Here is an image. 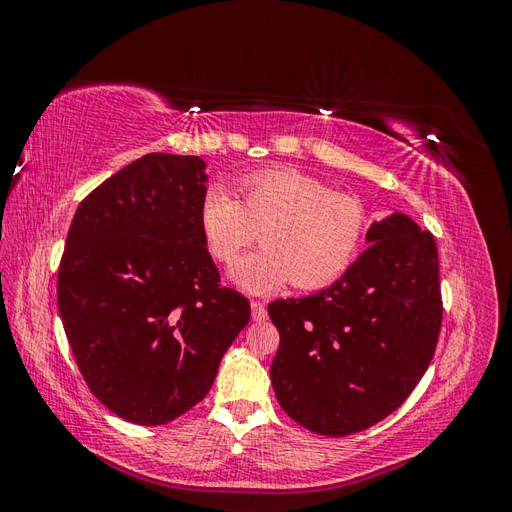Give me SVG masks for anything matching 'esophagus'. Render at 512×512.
I'll use <instances>...</instances> for the list:
<instances>
[{
    "label": "esophagus",
    "instance_id": "esophagus-1",
    "mask_svg": "<svg viewBox=\"0 0 512 512\" xmlns=\"http://www.w3.org/2000/svg\"><path fill=\"white\" fill-rule=\"evenodd\" d=\"M267 318V307L260 301H252V320L254 322H265Z\"/></svg>",
    "mask_w": 512,
    "mask_h": 512
}]
</instances>
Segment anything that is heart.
I'll return each instance as SVG.
<instances>
[{
	"mask_svg": "<svg viewBox=\"0 0 512 512\" xmlns=\"http://www.w3.org/2000/svg\"><path fill=\"white\" fill-rule=\"evenodd\" d=\"M241 200L211 185L198 222L211 256L230 265L258 236L262 250L241 258L230 275L247 292L267 294L288 282L318 290L337 282L359 256L367 211L356 196L299 168L275 166L239 181Z\"/></svg>",
	"mask_w": 512,
	"mask_h": 512,
	"instance_id": "1",
	"label": "heart"
}]
</instances>
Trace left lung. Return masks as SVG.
Segmentation results:
<instances>
[{
  "label": "left lung",
  "instance_id": "8db88e82",
  "mask_svg": "<svg viewBox=\"0 0 512 512\" xmlns=\"http://www.w3.org/2000/svg\"><path fill=\"white\" fill-rule=\"evenodd\" d=\"M367 250L312 297L269 303L271 363L284 412L320 436L380 423L427 371L442 327L438 247L404 213L367 230Z\"/></svg>",
  "mask_w": 512,
  "mask_h": 512
}]
</instances>
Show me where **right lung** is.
<instances>
[{
    "mask_svg": "<svg viewBox=\"0 0 512 512\" xmlns=\"http://www.w3.org/2000/svg\"><path fill=\"white\" fill-rule=\"evenodd\" d=\"M207 164L147 153L83 198L57 275V307L89 391L136 425L205 399L250 301L220 286L200 232Z\"/></svg>",
    "mask_w": 512,
    "mask_h": 512,
    "instance_id": "right-lung-1",
    "label": "right lung"
}]
</instances>
